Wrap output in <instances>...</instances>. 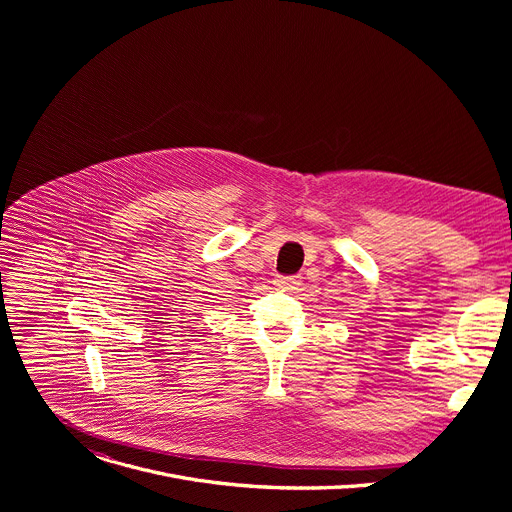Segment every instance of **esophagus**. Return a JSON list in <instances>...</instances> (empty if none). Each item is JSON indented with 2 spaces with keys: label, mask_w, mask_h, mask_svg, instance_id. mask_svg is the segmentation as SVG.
Here are the masks:
<instances>
[{
  "label": "esophagus",
  "mask_w": 512,
  "mask_h": 512,
  "mask_svg": "<svg viewBox=\"0 0 512 512\" xmlns=\"http://www.w3.org/2000/svg\"><path fill=\"white\" fill-rule=\"evenodd\" d=\"M300 277L298 275H289V277H277L273 283H275V287H279V289H298V285H300Z\"/></svg>",
  "instance_id": "esophagus-1"
}]
</instances>
